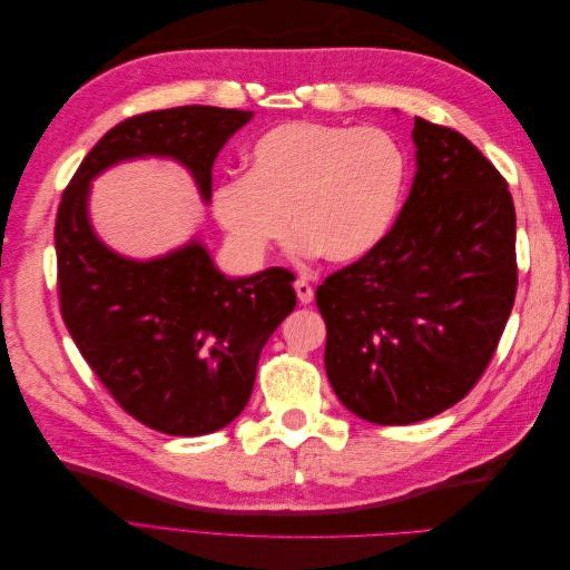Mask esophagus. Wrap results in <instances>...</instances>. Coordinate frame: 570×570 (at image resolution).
Listing matches in <instances>:
<instances>
[{"label": "esophagus", "instance_id": "1", "mask_svg": "<svg viewBox=\"0 0 570 570\" xmlns=\"http://www.w3.org/2000/svg\"><path fill=\"white\" fill-rule=\"evenodd\" d=\"M295 292H297V299L302 302V304H308L314 299V287L308 285L304 278H299L297 283H295Z\"/></svg>", "mask_w": 570, "mask_h": 570}]
</instances>
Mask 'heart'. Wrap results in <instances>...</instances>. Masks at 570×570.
I'll return each mask as SVG.
<instances>
[{
	"label": "heart",
	"mask_w": 570,
	"mask_h": 570,
	"mask_svg": "<svg viewBox=\"0 0 570 570\" xmlns=\"http://www.w3.org/2000/svg\"><path fill=\"white\" fill-rule=\"evenodd\" d=\"M404 180L406 157L390 132L292 120L258 137L247 176L216 185L212 206L245 258H262L292 223L302 252L350 264L383 243Z\"/></svg>",
	"instance_id": "b5f03b06"
}]
</instances>
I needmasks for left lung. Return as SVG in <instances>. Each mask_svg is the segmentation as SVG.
<instances>
[{
	"instance_id": "1",
	"label": "left lung",
	"mask_w": 570,
	"mask_h": 570,
	"mask_svg": "<svg viewBox=\"0 0 570 570\" xmlns=\"http://www.w3.org/2000/svg\"><path fill=\"white\" fill-rule=\"evenodd\" d=\"M416 178L390 233L316 289L325 371L377 425L438 416L492 361L519 287L504 176L461 132L416 116Z\"/></svg>"
}]
</instances>
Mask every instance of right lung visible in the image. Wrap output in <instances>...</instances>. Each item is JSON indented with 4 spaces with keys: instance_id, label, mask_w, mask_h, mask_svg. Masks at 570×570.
Returning a JSON list of instances; mask_svg holds the SVG:
<instances>
[{
    "instance_id": "right-lung-1",
    "label": "right lung",
    "mask_w": 570,
    "mask_h": 570,
    "mask_svg": "<svg viewBox=\"0 0 570 570\" xmlns=\"http://www.w3.org/2000/svg\"><path fill=\"white\" fill-rule=\"evenodd\" d=\"M252 111L176 107L114 126L63 189L57 212V289L76 347L116 404L166 435H206L249 402L258 354L295 308L292 273L226 278L197 239L130 262L107 249L88 220L90 180L116 161L174 157L212 197V168Z\"/></svg>"
}]
</instances>
